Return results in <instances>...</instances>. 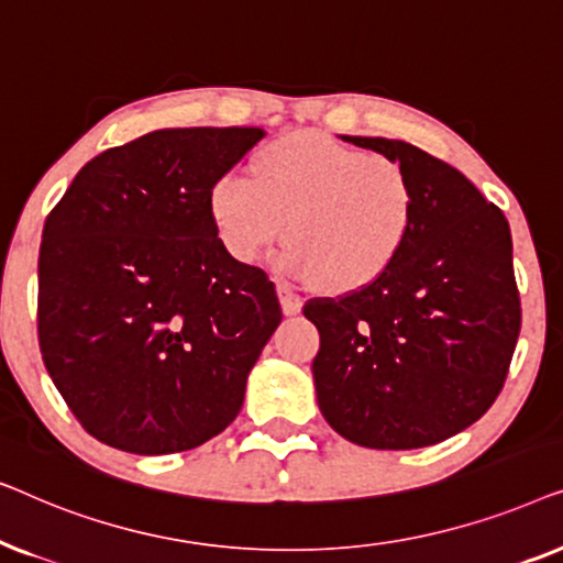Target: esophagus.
Here are the masks:
<instances>
[{
  "instance_id": "esophagus-1",
  "label": "esophagus",
  "mask_w": 563,
  "mask_h": 563,
  "mask_svg": "<svg viewBox=\"0 0 563 563\" xmlns=\"http://www.w3.org/2000/svg\"><path fill=\"white\" fill-rule=\"evenodd\" d=\"M276 291H279V302H282V310L287 318H291V314H297L299 310H302V299H299V295H295L289 287H284V284H279L276 287Z\"/></svg>"
}]
</instances>
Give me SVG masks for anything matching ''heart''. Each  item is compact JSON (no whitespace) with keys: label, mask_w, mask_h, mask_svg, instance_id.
Listing matches in <instances>:
<instances>
[{"label":"heart","mask_w":563,"mask_h":563,"mask_svg":"<svg viewBox=\"0 0 563 563\" xmlns=\"http://www.w3.org/2000/svg\"><path fill=\"white\" fill-rule=\"evenodd\" d=\"M222 249L251 264L287 230L276 268L289 279L353 291L379 279L410 238L418 191L405 164L318 133L284 135L253 158V176L222 174L207 195Z\"/></svg>","instance_id":"heart-1"}]
</instances>
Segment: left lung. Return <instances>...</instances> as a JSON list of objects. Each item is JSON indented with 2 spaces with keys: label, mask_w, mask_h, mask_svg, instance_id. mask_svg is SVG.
Returning <instances> with one entry per match:
<instances>
[{
  "label": "left lung",
  "mask_w": 563,
  "mask_h": 563,
  "mask_svg": "<svg viewBox=\"0 0 563 563\" xmlns=\"http://www.w3.org/2000/svg\"><path fill=\"white\" fill-rule=\"evenodd\" d=\"M341 137L405 164L418 212L379 279L305 305L320 333L318 405L351 443L422 449L479 420L505 384L520 335L510 225L464 174L418 145Z\"/></svg>",
  "instance_id": "left-lung-1"
}]
</instances>
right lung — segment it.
Listing matches in <instances>:
<instances>
[{"label": "right lung", "mask_w": 563, "mask_h": 563, "mask_svg": "<svg viewBox=\"0 0 563 563\" xmlns=\"http://www.w3.org/2000/svg\"><path fill=\"white\" fill-rule=\"evenodd\" d=\"M264 128H164L91 158L37 258V341L89 435L161 456L222 433L282 322L274 282L222 249L207 210Z\"/></svg>", "instance_id": "right-lung-1"}]
</instances>
